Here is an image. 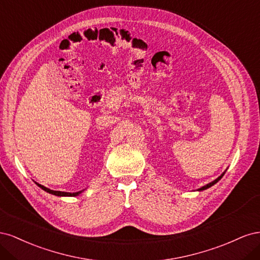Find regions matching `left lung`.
I'll use <instances>...</instances> for the list:
<instances>
[{
  "mask_svg": "<svg viewBox=\"0 0 260 260\" xmlns=\"http://www.w3.org/2000/svg\"><path fill=\"white\" fill-rule=\"evenodd\" d=\"M223 175H224V174H222V175H221V176H220V177H219V178H217V179H216V180H215V181H212V182H210V183H208V184H207V185H205V186H203V187H201V188H200V191H203V190H206V188H208V187H210V186H211V185H214V184H215V183H217V182H218V181H219V180H220V179H221V178H222V177H223Z\"/></svg>",
  "mask_w": 260,
  "mask_h": 260,
  "instance_id": "obj_1",
  "label": "left lung"
}]
</instances>
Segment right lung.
Masks as SVG:
<instances>
[{
    "label": "right lung",
    "instance_id": "obj_1",
    "mask_svg": "<svg viewBox=\"0 0 260 260\" xmlns=\"http://www.w3.org/2000/svg\"><path fill=\"white\" fill-rule=\"evenodd\" d=\"M39 186H40L42 190H44L45 192H48V193H50V194H53V195H57V196H77L78 194H80L81 192H76V193H68V192H61V191H53V190H50V188H48V187H45V186H43V185H41V184H39V183H37Z\"/></svg>",
    "mask_w": 260,
    "mask_h": 260
}]
</instances>
